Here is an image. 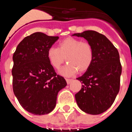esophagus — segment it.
<instances>
[{
	"label": "esophagus",
	"mask_w": 132,
	"mask_h": 132,
	"mask_svg": "<svg viewBox=\"0 0 132 132\" xmlns=\"http://www.w3.org/2000/svg\"><path fill=\"white\" fill-rule=\"evenodd\" d=\"M66 79V81H67V84H70L72 80H73L72 79Z\"/></svg>",
	"instance_id": "34e87169"
}]
</instances>
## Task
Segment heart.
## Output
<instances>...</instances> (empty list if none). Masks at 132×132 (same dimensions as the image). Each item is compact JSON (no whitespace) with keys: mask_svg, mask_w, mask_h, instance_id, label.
I'll use <instances>...</instances> for the list:
<instances>
[{"mask_svg":"<svg viewBox=\"0 0 132 132\" xmlns=\"http://www.w3.org/2000/svg\"><path fill=\"white\" fill-rule=\"evenodd\" d=\"M47 55L55 69H59L67 60L69 63L61 69V73L70 76L77 71H86L89 68L94 59V51L88 42L68 37L59 42L58 47H50Z\"/></svg>","mask_w":132,"mask_h":132,"instance_id":"obj_1","label":"heart"}]
</instances>
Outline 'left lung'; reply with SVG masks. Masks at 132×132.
<instances>
[{"mask_svg":"<svg viewBox=\"0 0 132 132\" xmlns=\"http://www.w3.org/2000/svg\"><path fill=\"white\" fill-rule=\"evenodd\" d=\"M73 36L88 41L94 51V59L82 76L77 78L82 84L75 94L79 108L87 114L103 113L114 103L120 90L122 65L117 49L102 34L93 30Z\"/></svg>","mask_w":132,"mask_h":132,"instance_id":"left-lung-1","label":"left lung"}]
</instances>
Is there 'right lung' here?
I'll list each match as a JSON object with an SVG mask.
<instances>
[{
  "instance_id": "right-lung-1",
  "label": "right lung",
  "mask_w": 132,
  "mask_h": 132,
  "mask_svg": "<svg viewBox=\"0 0 132 132\" xmlns=\"http://www.w3.org/2000/svg\"><path fill=\"white\" fill-rule=\"evenodd\" d=\"M59 39L36 32L18 45L13 55L12 87L24 109L34 115L49 114L57 96L67 82L55 71L47 58V50Z\"/></svg>"
}]
</instances>
